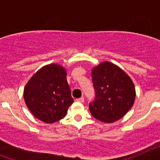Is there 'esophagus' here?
Masks as SVG:
<instances>
[{"instance_id":"esophagus-1","label":"esophagus","mask_w":160,"mask_h":160,"mask_svg":"<svg viewBox=\"0 0 160 160\" xmlns=\"http://www.w3.org/2000/svg\"><path fill=\"white\" fill-rule=\"evenodd\" d=\"M76 101L78 102H84V98L81 97L78 98H76Z\"/></svg>"}]
</instances>
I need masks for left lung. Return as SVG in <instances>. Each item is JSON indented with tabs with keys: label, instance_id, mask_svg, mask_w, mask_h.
Returning <instances> with one entry per match:
<instances>
[{
	"label": "left lung",
	"instance_id": "obj_1",
	"mask_svg": "<svg viewBox=\"0 0 160 160\" xmlns=\"http://www.w3.org/2000/svg\"><path fill=\"white\" fill-rule=\"evenodd\" d=\"M95 98L89 108L93 116L111 123L123 117L132 107L135 88L131 78L116 65L104 62L93 68Z\"/></svg>",
	"mask_w": 160,
	"mask_h": 160
}]
</instances>
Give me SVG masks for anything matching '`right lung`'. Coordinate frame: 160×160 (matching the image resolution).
<instances>
[{
  "instance_id": "right-lung-1",
  "label": "right lung",
  "mask_w": 160,
  "mask_h": 160,
  "mask_svg": "<svg viewBox=\"0 0 160 160\" xmlns=\"http://www.w3.org/2000/svg\"><path fill=\"white\" fill-rule=\"evenodd\" d=\"M25 104L34 117L53 123L66 116L73 98L66 80V70L58 64L43 66L24 89Z\"/></svg>"
}]
</instances>
